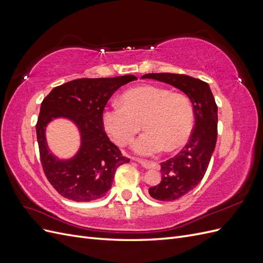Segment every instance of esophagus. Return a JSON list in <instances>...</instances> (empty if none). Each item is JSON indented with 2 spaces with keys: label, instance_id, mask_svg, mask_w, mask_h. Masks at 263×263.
I'll use <instances>...</instances> for the list:
<instances>
[{
  "label": "esophagus",
  "instance_id": "esophagus-1",
  "mask_svg": "<svg viewBox=\"0 0 263 263\" xmlns=\"http://www.w3.org/2000/svg\"><path fill=\"white\" fill-rule=\"evenodd\" d=\"M137 162H138L141 166H144L145 169H151V168H155V166H157V164H156V163H154V162H149V161L137 160Z\"/></svg>",
  "mask_w": 263,
  "mask_h": 263
}]
</instances>
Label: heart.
I'll list each match as a JSON object with an SVG mask.
<instances>
[{
  "instance_id": "obj_1",
  "label": "heart",
  "mask_w": 263,
  "mask_h": 263,
  "mask_svg": "<svg viewBox=\"0 0 263 263\" xmlns=\"http://www.w3.org/2000/svg\"><path fill=\"white\" fill-rule=\"evenodd\" d=\"M122 103H113L103 113L104 128L117 145L130 142L140 123L146 132L133 144L134 151L140 156H155L164 147L176 150L190 138L194 112L186 95L144 85L125 92Z\"/></svg>"
}]
</instances>
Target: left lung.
<instances>
[{"mask_svg":"<svg viewBox=\"0 0 263 263\" xmlns=\"http://www.w3.org/2000/svg\"><path fill=\"white\" fill-rule=\"evenodd\" d=\"M185 93L192 102L195 125L190 140L180 153L161 162V182L149 189L151 197L174 201L191 192L205 176L217 140V105L210 85L192 77L176 73H147Z\"/></svg>","mask_w":263,"mask_h":263,"instance_id":"obj_1","label":"left lung"}]
</instances>
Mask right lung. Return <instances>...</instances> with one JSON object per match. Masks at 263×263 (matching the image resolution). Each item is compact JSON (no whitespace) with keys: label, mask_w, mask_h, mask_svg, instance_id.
I'll use <instances>...</instances> for the list:
<instances>
[{"label":"right lung","mask_w":263,"mask_h":263,"mask_svg":"<svg viewBox=\"0 0 263 263\" xmlns=\"http://www.w3.org/2000/svg\"><path fill=\"white\" fill-rule=\"evenodd\" d=\"M137 78L77 79L55 86L44 99L36 125L39 155L46 178L57 192L71 201L91 202L105 196L112 187L115 171L129 162L109 140L103 125L107 101ZM68 118L81 132L78 153L67 161L52 155L46 145L45 127L54 118Z\"/></svg>","instance_id":"add662e5"}]
</instances>
